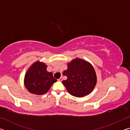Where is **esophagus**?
<instances>
[{
	"label": "esophagus",
	"instance_id": "obj_1",
	"mask_svg": "<svg viewBox=\"0 0 130 130\" xmlns=\"http://www.w3.org/2000/svg\"><path fill=\"white\" fill-rule=\"evenodd\" d=\"M58 81H62V77H60L59 79H58Z\"/></svg>",
	"mask_w": 130,
	"mask_h": 130
}]
</instances>
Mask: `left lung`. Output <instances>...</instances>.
<instances>
[{
    "mask_svg": "<svg viewBox=\"0 0 130 130\" xmlns=\"http://www.w3.org/2000/svg\"><path fill=\"white\" fill-rule=\"evenodd\" d=\"M68 69L63 72L67 79L62 81L72 96L81 98L91 93L96 86L97 76L93 66L83 59L76 58L68 63Z\"/></svg>",
    "mask_w": 130,
    "mask_h": 130,
    "instance_id": "left-lung-1",
    "label": "left lung"
}]
</instances>
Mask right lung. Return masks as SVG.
Segmentation results:
<instances>
[{
  "label": "right lung",
  "instance_id": "obj_1",
  "mask_svg": "<svg viewBox=\"0 0 130 130\" xmlns=\"http://www.w3.org/2000/svg\"><path fill=\"white\" fill-rule=\"evenodd\" d=\"M47 66L37 61L30 66L25 74L24 84L27 91L34 94L42 95L48 92L57 81L52 72L47 71Z\"/></svg>",
  "mask_w": 130,
  "mask_h": 130
}]
</instances>
